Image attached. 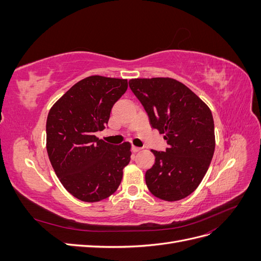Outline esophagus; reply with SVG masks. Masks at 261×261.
<instances>
[{
    "label": "esophagus",
    "mask_w": 261,
    "mask_h": 261,
    "mask_svg": "<svg viewBox=\"0 0 261 261\" xmlns=\"http://www.w3.org/2000/svg\"><path fill=\"white\" fill-rule=\"evenodd\" d=\"M132 150H133V151H134V152H138V151H140V150H141V148H138V147H135V146H133V147H132Z\"/></svg>",
    "instance_id": "esophagus-1"
}]
</instances>
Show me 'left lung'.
<instances>
[{
    "label": "left lung",
    "instance_id": "8db88e82",
    "mask_svg": "<svg viewBox=\"0 0 261 261\" xmlns=\"http://www.w3.org/2000/svg\"><path fill=\"white\" fill-rule=\"evenodd\" d=\"M129 88L143 105L152 128L164 134L165 151L151 150L153 167L146 184L153 196L176 201L191 195L206 174L215 152V123L207 105L172 78H137Z\"/></svg>",
    "mask_w": 261,
    "mask_h": 261
}]
</instances>
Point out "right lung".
I'll return each mask as SVG.
<instances>
[{
  "instance_id": "obj_1",
  "label": "right lung",
  "mask_w": 261,
  "mask_h": 261,
  "mask_svg": "<svg viewBox=\"0 0 261 261\" xmlns=\"http://www.w3.org/2000/svg\"><path fill=\"white\" fill-rule=\"evenodd\" d=\"M127 80L90 76L75 84L51 108L46 118V150L55 174L77 199L96 202L120 186L130 161V144H108L96 137L106 128Z\"/></svg>"
}]
</instances>
